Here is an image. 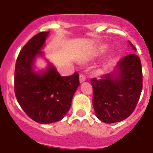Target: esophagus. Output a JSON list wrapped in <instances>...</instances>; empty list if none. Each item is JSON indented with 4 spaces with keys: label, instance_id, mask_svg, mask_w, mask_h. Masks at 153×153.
<instances>
[{
    "label": "esophagus",
    "instance_id": "1",
    "mask_svg": "<svg viewBox=\"0 0 153 153\" xmlns=\"http://www.w3.org/2000/svg\"><path fill=\"white\" fill-rule=\"evenodd\" d=\"M85 80H86V76H85L83 74H79V82H80V83H83Z\"/></svg>",
    "mask_w": 153,
    "mask_h": 153
}]
</instances>
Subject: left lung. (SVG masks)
<instances>
[{
    "instance_id": "left-lung-1",
    "label": "left lung",
    "mask_w": 153,
    "mask_h": 153,
    "mask_svg": "<svg viewBox=\"0 0 153 153\" xmlns=\"http://www.w3.org/2000/svg\"><path fill=\"white\" fill-rule=\"evenodd\" d=\"M132 49L135 47L129 42ZM96 116L106 123L123 121L136 109L143 90L140 58L129 54L117 63L114 73L90 79Z\"/></svg>"
}]
</instances>
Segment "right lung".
<instances>
[{"label":"right lung","instance_id":"1","mask_svg":"<svg viewBox=\"0 0 153 153\" xmlns=\"http://www.w3.org/2000/svg\"><path fill=\"white\" fill-rule=\"evenodd\" d=\"M49 32L33 36L20 51L14 71V93L25 113L42 124L60 121L69 111L73 97L79 86V74L61 76L50 65L44 74L33 72V60L40 51Z\"/></svg>","mask_w":153,"mask_h":153}]
</instances>
